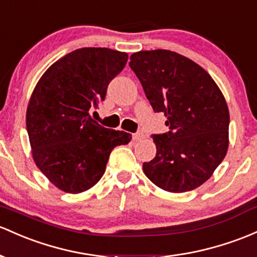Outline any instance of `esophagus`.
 Masks as SVG:
<instances>
[{
  "label": "esophagus",
  "instance_id": "obj_1",
  "mask_svg": "<svg viewBox=\"0 0 257 257\" xmlns=\"http://www.w3.org/2000/svg\"><path fill=\"white\" fill-rule=\"evenodd\" d=\"M132 138H133V142H139V140L144 139V135L142 133H134Z\"/></svg>",
  "mask_w": 257,
  "mask_h": 257
}]
</instances>
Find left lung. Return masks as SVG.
I'll return each instance as SVG.
<instances>
[{
  "mask_svg": "<svg viewBox=\"0 0 257 257\" xmlns=\"http://www.w3.org/2000/svg\"><path fill=\"white\" fill-rule=\"evenodd\" d=\"M129 66L155 112H165L170 132L154 135L156 156L143 165L145 176L170 193L204 184L229 145L225 98L202 67L170 50L140 51Z\"/></svg>",
  "mask_w": 257,
  "mask_h": 257,
  "instance_id": "left-lung-1",
  "label": "left lung"
}]
</instances>
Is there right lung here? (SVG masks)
Segmentation results:
<instances>
[{
  "label": "right lung",
  "mask_w": 257,
  "mask_h": 257,
  "mask_svg": "<svg viewBox=\"0 0 257 257\" xmlns=\"http://www.w3.org/2000/svg\"><path fill=\"white\" fill-rule=\"evenodd\" d=\"M126 61L125 52L83 47L39 79L28 103L27 131L34 162L60 190H89L105 173L111 151L131 142L132 134L103 128L90 117Z\"/></svg>",
  "instance_id": "add662e5"
}]
</instances>
